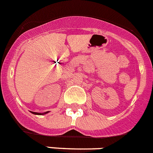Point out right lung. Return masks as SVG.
Instances as JSON below:
<instances>
[{"mask_svg": "<svg viewBox=\"0 0 153 153\" xmlns=\"http://www.w3.org/2000/svg\"><path fill=\"white\" fill-rule=\"evenodd\" d=\"M49 111H47V112H45V113H36V112H31V111H30V113H33V114H34V115H45V114H46V113H49Z\"/></svg>", "mask_w": 153, "mask_h": 153, "instance_id": "1", "label": "right lung"}]
</instances>
